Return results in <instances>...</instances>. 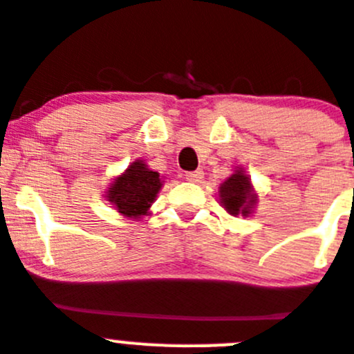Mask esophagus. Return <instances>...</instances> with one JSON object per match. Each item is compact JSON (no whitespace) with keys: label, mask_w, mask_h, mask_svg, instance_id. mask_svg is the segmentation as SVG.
<instances>
[{"label":"esophagus","mask_w":354,"mask_h":354,"mask_svg":"<svg viewBox=\"0 0 354 354\" xmlns=\"http://www.w3.org/2000/svg\"><path fill=\"white\" fill-rule=\"evenodd\" d=\"M185 176H187V180H189V181H194V183H199V181L203 180V176H205V173H203V171H201V169H197V171H190V173H187V174H185Z\"/></svg>","instance_id":"obj_1"}]
</instances>
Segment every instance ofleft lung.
Masks as SVG:
<instances>
[{"instance_id": "8db88e82", "label": "left lung", "mask_w": 354, "mask_h": 354, "mask_svg": "<svg viewBox=\"0 0 354 354\" xmlns=\"http://www.w3.org/2000/svg\"><path fill=\"white\" fill-rule=\"evenodd\" d=\"M218 197L229 215L248 216L252 213L254 205L257 203V196L254 194L250 178L245 174V171L236 169L218 189Z\"/></svg>"}]
</instances>
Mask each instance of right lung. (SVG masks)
I'll return each mask as SVG.
<instances>
[{
  "mask_svg": "<svg viewBox=\"0 0 354 354\" xmlns=\"http://www.w3.org/2000/svg\"><path fill=\"white\" fill-rule=\"evenodd\" d=\"M160 189V174L148 169V165L142 160H136L129 165L125 173L111 183L106 197L118 213L139 221L142 215H148L149 206Z\"/></svg>",
  "mask_w": 354,
  "mask_h": 354,
  "instance_id": "right-lung-1",
  "label": "right lung"
}]
</instances>
